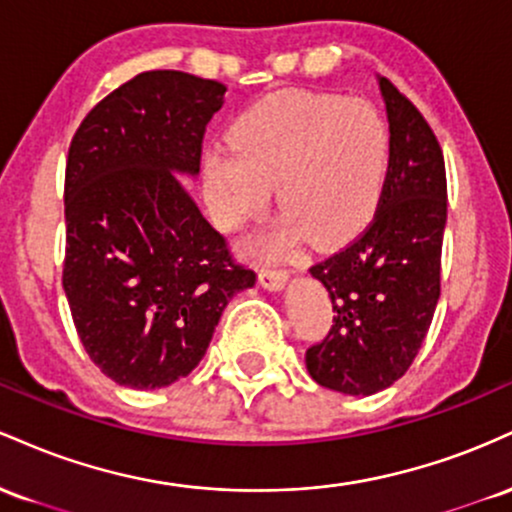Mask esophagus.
Returning <instances> with one entry per match:
<instances>
[{
	"label": "esophagus",
	"mask_w": 512,
	"mask_h": 512,
	"mask_svg": "<svg viewBox=\"0 0 512 512\" xmlns=\"http://www.w3.org/2000/svg\"><path fill=\"white\" fill-rule=\"evenodd\" d=\"M289 281V269L284 267H262L260 269V284L269 291L284 289V284Z\"/></svg>",
	"instance_id": "obj_1"
}]
</instances>
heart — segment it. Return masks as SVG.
I'll return each mask as SVG.
<instances>
[{
    "instance_id": "obj_1",
    "label": "heart",
    "mask_w": 512,
    "mask_h": 512,
    "mask_svg": "<svg viewBox=\"0 0 512 512\" xmlns=\"http://www.w3.org/2000/svg\"><path fill=\"white\" fill-rule=\"evenodd\" d=\"M233 146L204 154L214 219L233 228L260 214L267 185L289 219L279 243L298 228L315 243L342 240L373 216L390 168V127L373 103L344 96H286L245 113Z\"/></svg>"
}]
</instances>
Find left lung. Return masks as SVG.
Returning <instances> with one entry per match:
<instances>
[{
	"label": "left lung",
	"instance_id": "1",
	"mask_svg": "<svg viewBox=\"0 0 512 512\" xmlns=\"http://www.w3.org/2000/svg\"><path fill=\"white\" fill-rule=\"evenodd\" d=\"M390 120V168L373 221L344 248L315 262L332 327L305 351L317 385L375 395L407 373L440 298L448 180L436 134L390 79H380Z\"/></svg>",
	"mask_w": 512,
	"mask_h": 512
}]
</instances>
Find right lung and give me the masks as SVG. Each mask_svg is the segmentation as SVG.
I'll return each instance as SVG.
<instances>
[{"mask_svg": "<svg viewBox=\"0 0 512 512\" xmlns=\"http://www.w3.org/2000/svg\"><path fill=\"white\" fill-rule=\"evenodd\" d=\"M226 86L154 69L117 86L72 137L62 286L88 358L117 385L156 390L202 361L255 272L175 180L199 173Z\"/></svg>", "mask_w": 512, "mask_h": 512, "instance_id": "right-lung-1", "label": "right lung"}]
</instances>
